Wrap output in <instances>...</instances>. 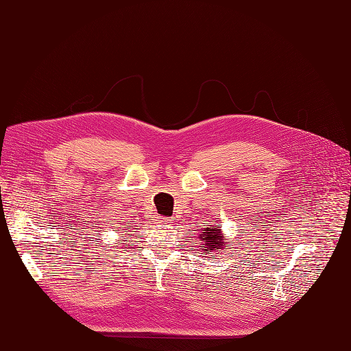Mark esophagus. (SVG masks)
<instances>
[{
  "instance_id": "34e87169",
  "label": "esophagus",
  "mask_w": 351,
  "mask_h": 351,
  "mask_svg": "<svg viewBox=\"0 0 351 351\" xmlns=\"http://www.w3.org/2000/svg\"><path fill=\"white\" fill-rule=\"evenodd\" d=\"M158 221L161 222V224H169V222H171L173 219H169V218H159Z\"/></svg>"
}]
</instances>
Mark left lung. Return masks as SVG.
Instances as JSON below:
<instances>
[{
    "instance_id": "1",
    "label": "left lung",
    "mask_w": 351,
    "mask_h": 351,
    "mask_svg": "<svg viewBox=\"0 0 351 351\" xmlns=\"http://www.w3.org/2000/svg\"><path fill=\"white\" fill-rule=\"evenodd\" d=\"M199 239H200L199 247L202 249V253L204 254H208V253L210 254V252L219 254L221 250H226L230 246L228 240L224 237V232H222L215 226H210V227L200 230Z\"/></svg>"
}]
</instances>
